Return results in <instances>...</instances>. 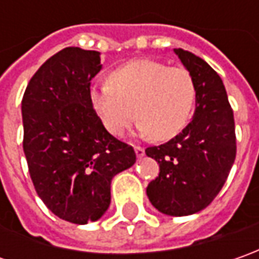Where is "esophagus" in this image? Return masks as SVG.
<instances>
[{
  "label": "esophagus",
  "mask_w": 259,
  "mask_h": 259,
  "mask_svg": "<svg viewBox=\"0 0 259 259\" xmlns=\"http://www.w3.org/2000/svg\"><path fill=\"white\" fill-rule=\"evenodd\" d=\"M134 150H135V154H137V157H138V158H143V157H144L145 150H144V148H143V147L137 145Z\"/></svg>",
  "instance_id": "esophagus-1"
}]
</instances>
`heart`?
Masks as SVG:
<instances>
[{
	"label": "heart",
	"instance_id": "heart-1",
	"mask_svg": "<svg viewBox=\"0 0 259 259\" xmlns=\"http://www.w3.org/2000/svg\"><path fill=\"white\" fill-rule=\"evenodd\" d=\"M89 102L112 135L124 134L138 115L141 134L165 141L189 124L196 102V85L183 67L135 59L112 70L109 82L91 86Z\"/></svg>",
	"mask_w": 259,
	"mask_h": 259
}]
</instances>
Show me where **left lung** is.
Segmentation results:
<instances>
[{"label":"left lung","instance_id":"1","mask_svg":"<svg viewBox=\"0 0 259 259\" xmlns=\"http://www.w3.org/2000/svg\"><path fill=\"white\" fill-rule=\"evenodd\" d=\"M196 85L193 119L168 143L148 147L145 154L160 164L147 196L161 213L200 212L221 192L236 155L234 111L224 82L203 59L174 49Z\"/></svg>","mask_w":259,"mask_h":259}]
</instances>
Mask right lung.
Masks as SVG:
<instances>
[{"label":"right lung","mask_w":259,"mask_h":259,"mask_svg":"<svg viewBox=\"0 0 259 259\" xmlns=\"http://www.w3.org/2000/svg\"><path fill=\"white\" fill-rule=\"evenodd\" d=\"M101 69L99 52L66 47L40 66L21 102L23 148L35 192L56 216L77 225L104 216L112 177L137 160L91 106V80Z\"/></svg>","instance_id":"obj_1"}]
</instances>
